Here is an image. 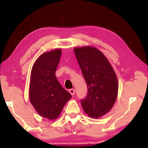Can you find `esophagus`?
<instances>
[{"mask_svg":"<svg viewBox=\"0 0 148 148\" xmlns=\"http://www.w3.org/2000/svg\"><path fill=\"white\" fill-rule=\"evenodd\" d=\"M69 93L72 95H74L75 94V90L74 89H69Z\"/></svg>","mask_w":148,"mask_h":148,"instance_id":"34e87169","label":"esophagus"}]
</instances>
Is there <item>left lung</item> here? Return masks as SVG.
<instances>
[{
	"mask_svg": "<svg viewBox=\"0 0 148 148\" xmlns=\"http://www.w3.org/2000/svg\"><path fill=\"white\" fill-rule=\"evenodd\" d=\"M88 86L86 97L81 100L83 109L90 117L97 118L110 111L118 91L116 74L104 55L93 47L74 49Z\"/></svg>",
	"mask_w": 148,
	"mask_h": 148,
	"instance_id": "obj_1",
	"label": "left lung"
}]
</instances>
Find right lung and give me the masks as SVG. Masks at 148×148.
<instances>
[{
	"label": "right lung",
	"instance_id": "right-lung-1",
	"mask_svg": "<svg viewBox=\"0 0 148 148\" xmlns=\"http://www.w3.org/2000/svg\"><path fill=\"white\" fill-rule=\"evenodd\" d=\"M62 51L55 49L42 54L34 63L29 88L30 103L43 118H58L72 95L58 82L56 71Z\"/></svg>",
	"mask_w": 148,
	"mask_h": 148
}]
</instances>
